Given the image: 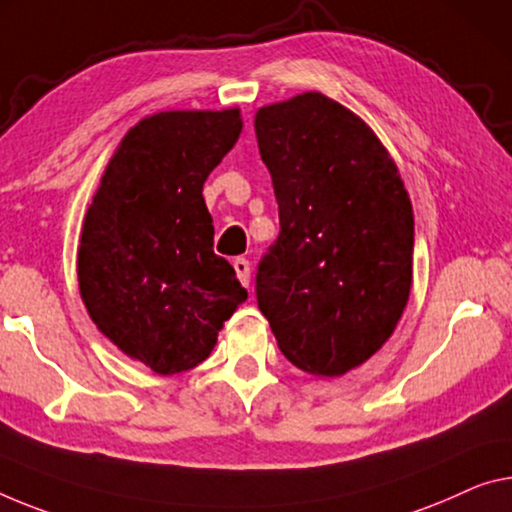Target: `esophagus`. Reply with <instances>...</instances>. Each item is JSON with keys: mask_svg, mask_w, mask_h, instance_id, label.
Segmentation results:
<instances>
[{"mask_svg": "<svg viewBox=\"0 0 512 512\" xmlns=\"http://www.w3.org/2000/svg\"><path fill=\"white\" fill-rule=\"evenodd\" d=\"M233 267H235V274H238V279H240L242 286H249V281H251V265H249L247 258H235Z\"/></svg>", "mask_w": 512, "mask_h": 512, "instance_id": "1", "label": "esophagus"}]
</instances>
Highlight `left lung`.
Listing matches in <instances>:
<instances>
[{"mask_svg":"<svg viewBox=\"0 0 512 512\" xmlns=\"http://www.w3.org/2000/svg\"><path fill=\"white\" fill-rule=\"evenodd\" d=\"M254 128L281 224L258 309L290 364L341 377L389 341L410 300V194L371 125L318 91L261 107Z\"/></svg>","mask_w":512,"mask_h":512,"instance_id":"1","label":"left lung"}]
</instances>
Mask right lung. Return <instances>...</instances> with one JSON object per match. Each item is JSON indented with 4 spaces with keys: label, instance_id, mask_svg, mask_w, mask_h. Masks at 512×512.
Masks as SVG:
<instances>
[{
    "label": "right lung",
    "instance_id": "add662e5",
    "mask_svg": "<svg viewBox=\"0 0 512 512\" xmlns=\"http://www.w3.org/2000/svg\"><path fill=\"white\" fill-rule=\"evenodd\" d=\"M242 132L229 109H169L125 132L84 215L77 281L96 327L157 375L190 371L247 290L212 251L203 183Z\"/></svg>",
    "mask_w": 512,
    "mask_h": 512
}]
</instances>
